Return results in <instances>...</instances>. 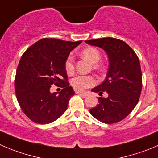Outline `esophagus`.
<instances>
[{
  "label": "esophagus",
  "instance_id": "1",
  "mask_svg": "<svg viewBox=\"0 0 158 158\" xmlns=\"http://www.w3.org/2000/svg\"><path fill=\"white\" fill-rule=\"evenodd\" d=\"M76 94H79V95H80L81 97H86V96H88V94H87V93L79 92V91H77V92H76Z\"/></svg>",
  "mask_w": 158,
  "mask_h": 158
}]
</instances>
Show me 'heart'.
Masks as SVG:
<instances>
[{"mask_svg": "<svg viewBox=\"0 0 158 158\" xmlns=\"http://www.w3.org/2000/svg\"><path fill=\"white\" fill-rule=\"evenodd\" d=\"M81 56L86 60H87L90 64H93L94 69H100L101 65L98 64V61L101 57V52L97 48L89 47L82 50L80 53ZM64 69L68 75H72L74 73V59L72 56H69L66 58L64 62ZM96 79L93 76H77L72 79L71 83L73 88L79 91H82L87 89L96 84Z\"/></svg>", "mask_w": 158, "mask_h": 158, "instance_id": "heart-1", "label": "heart"}]
</instances>
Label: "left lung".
<instances>
[{
	"instance_id": "8db88e82",
	"label": "left lung",
	"mask_w": 158,
	"mask_h": 158,
	"mask_svg": "<svg viewBox=\"0 0 158 158\" xmlns=\"http://www.w3.org/2000/svg\"><path fill=\"white\" fill-rule=\"evenodd\" d=\"M90 45L102 48L109 59V67L104 82L93 92L107 93V97H98L97 106L90 114L105 124L123 120L135 108L142 89V72L136 54L126 43L111 37L86 40Z\"/></svg>"
}]
</instances>
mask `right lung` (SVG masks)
I'll list each match as a JSON object with an SVG mask.
<instances>
[{
	"instance_id": "right-lung-1",
	"label": "right lung",
	"mask_w": 158,
	"mask_h": 158,
	"mask_svg": "<svg viewBox=\"0 0 158 158\" xmlns=\"http://www.w3.org/2000/svg\"><path fill=\"white\" fill-rule=\"evenodd\" d=\"M77 42L44 38L24 52L18 65L15 79L16 97L24 114L37 124H49L66 110L75 94L68 82L64 62ZM63 88L51 93V85Z\"/></svg>"
}]
</instances>
